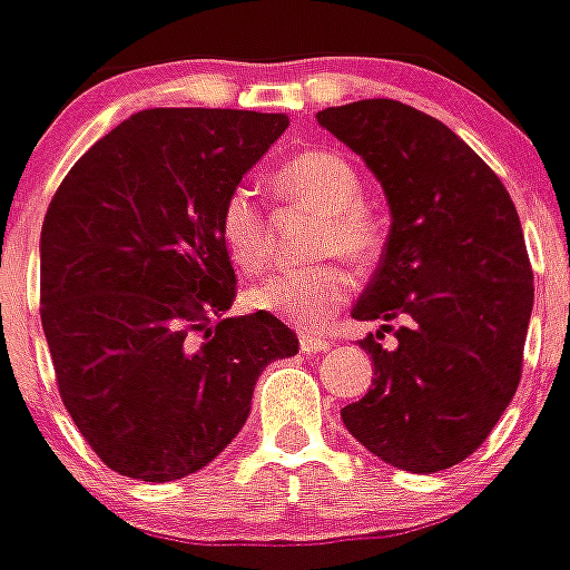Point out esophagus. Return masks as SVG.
Listing matches in <instances>:
<instances>
[{"instance_id": "1", "label": "esophagus", "mask_w": 570, "mask_h": 570, "mask_svg": "<svg viewBox=\"0 0 570 570\" xmlns=\"http://www.w3.org/2000/svg\"><path fill=\"white\" fill-rule=\"evenodd\" d=\"M298 345L304 354H325V351L333 348L331 340H325V336H316V333H309V331L298 333Z\"/></svg>"}]
</instances>
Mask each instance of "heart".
I'll use <instances>...</instances> for the list:
<instances>
[{
  "label": "heart",
  "mask_w": 570,
  "mask_h": 570,
  "mask_svg": "<svg viewBox=\"0 0 570 570\" xmlns=\"http://www.w3.org/2000/svg\"><path fill=\"white\" fill-rule=\"evenodd\" d=\"M277 196L318 216L309 237L313 254H342L351 266H372L381 257L383 225L363 198V180L348 157L313 149L286 160L272 178ZM219 239L230 263L243 272L269 261L266 216L248 187H234L219 207ZM351 293V275L340 261H316L301 269H281L254 284L245 301L254 309L301 327L322 325Z\"/></svg>",
  "instance_id": "obj_1"
}]
</instances>
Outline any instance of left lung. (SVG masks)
Segmentation results:
<instances>
[{
  "mask_svg": "<svg viewBox=\"0 0 570 570\" xmlns=\"http://www.w3.org/2000/svg\"><path fill=\"white\" fill-rule=\"evenodd\" d=\"M357 151L390 202L381 266L351 316L372 390L342 410L360 445L395 469H451L492 433L521 381L533 269L501 178L439 119L395 99L316 114ZM401 321L395 350L380 345Z\"/></svg>",
  "mask_w": 570,
  "mask_h": 570,
  "instance_id": "left-lung-1",
  "label": "left lung"
}]
</instances>
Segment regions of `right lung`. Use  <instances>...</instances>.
I'll list each match as a JSON object with an SVG mask.
<instances>
[{"mask_svg":"<svg viewBox=\"0 0 570 570\" xmlns=\"http://www.w3.org/2000/svg\"><path fill=\"white\" fill-rule=\"evenodd\" d=\"M284 114L140 110L60 180L40 234V318L60 401L108 469L169 483L243 430L254 383L298 336L228 316L219 207L286 131Z\"/></svg>","mask_w":570,"mask_h":570,"instance_id":"obj_1","label":"right lung"}]
</instances>
